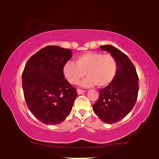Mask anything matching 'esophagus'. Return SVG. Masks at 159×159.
Returning a JSON list of instances; mask_svg holds the SVG:
<instances>
[{
	"label": "esophagus",
	"instance_id": "esophagus-1",
	"mask_svg": "<svg viewBox=\"0 0 159 159\" xmlns=\"http://www.w3.org/2000/svg\"><path fill=\"white\" fill-rule=\"evenodd\" d=\"M85 90H81V89H77V93L79 95H80V94H82L83 93H85Z\"/></svg>",
	"mask_w": 159,
	"mask_h": 159
}]
</instances>
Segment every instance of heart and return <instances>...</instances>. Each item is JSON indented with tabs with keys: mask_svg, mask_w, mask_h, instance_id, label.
Masks as SVG:
<instances>
[{
	"mask_svg": "<svg viewBox=\"0 0 159 159\" xmlns=\"http://www.w3.org/2000/svg\"><path fill=\"white\" fill-rule=\"evenodd\" d=\"M117 68V61L111 54L88 52L78 56L75 63L67 61L63 73L71 84H78L86 74L88 78L82 82L83 86L105 87L114 80Z\"/></svg>",
	"mask_w": 159,
	"mask_h": 159,
	"instance_id": "heart-1",
	"label": "heart"
}]
</instances>
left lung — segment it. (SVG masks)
<instances>
[{
  "label": "left lung",
  "mask_w": 159,
  "mask_h": 159,
  "mask_svg": "<svg viewBox=\"0 0 159 159\" xmlns=\"http://www.w3.org/2000/svg\"><path fill=\"white\" fill-rule=\"evenodd\" d=\"M100 48L116 58L118 68L114 80L99 90V99L93 108L102 121L112 124L123 119L135 104L139 91L138 76L125 54L110 45Z\"/></svg>",
  "instance_id": "obj_1"
}]
</instances>
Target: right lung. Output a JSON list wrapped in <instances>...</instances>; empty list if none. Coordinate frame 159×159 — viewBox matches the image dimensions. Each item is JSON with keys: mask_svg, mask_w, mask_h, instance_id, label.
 <instances>
[{"mask_svg": "<svg viewBox=\"0 0 159 159\" xmlns=\"http://www.w3.org/2000/svg\"><path fill=\"white\" fill-rule=\"evenodd\" d=\"M71 57V49L48 45L32 55L25 65L21 79L26 105L45 124L63 122L78 95L63 73Z\"/></svg>", "mask_w": 159, "mask_h": 159, "instance_id": "1", "label": "right lung"}]
</instances>
